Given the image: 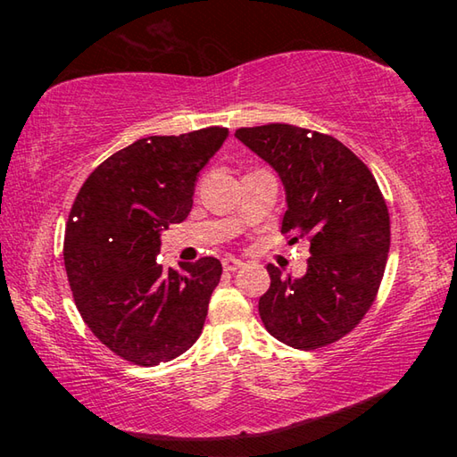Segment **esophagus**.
I'll use <instances>...</instances> for the list:
<instances>
[{
	"mask_svg": "<svg viewBox=\"0 0 457 457\" xmlns=\"http://www.w3.org/2000/svg\"><path fill=\"white\" fill-rule=\"evenodd\" d=\"M242 266H244L242 260H237V258H223V270H226V272H236V270H239Z\"/></svg>",
	"mask_w": 457,
	"mask_h": 457,
	"instance_id": "esophagus-1",
	"label": "esophagus"
}]
</instances>
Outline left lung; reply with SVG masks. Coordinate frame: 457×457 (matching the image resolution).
Instances as JSON below:
<instances>
[{
  "mask_svg": "<svg viewBox=\"0 0 457 457\" xmlns=\"http://www.w3.org/2000/svg\"><path fill=\"white\" fill-rule=\"evenodd\" d=\"M236 137L276 169L288 210L282 234L311 242L303 278L268 264L258 311L266 330L294 349L337 343L373 306L391 242L389 210L373 173L335 137L294 125L237 129Z\"/></svg>",
  "mask_w": 457,
  "mask_h": 457,
  "instance_id": "obj_1",
  "label": "left lung"
}]
</instances>
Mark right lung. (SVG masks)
<instances>
[{
	"instance_id": "obj_1",
	"label": "right lung",
	"mask_w": 457,
	"mask_h": 457,
	"mask_svg": "<svg viewBox=\"0 0 457 457\" xmlns=\"http://www.w3.org/2000/svg\"><path fill=\"white\" fill-rule=\"evenodd\" d=\"M228 135L207 127L138 138L103 161L74 199L64 266L76 308L92 335L133 365L179 357L204 330L220 260L167 270L157 253L161 231L187 218L197 175Z\"/></svg>"
}]
</instances>
